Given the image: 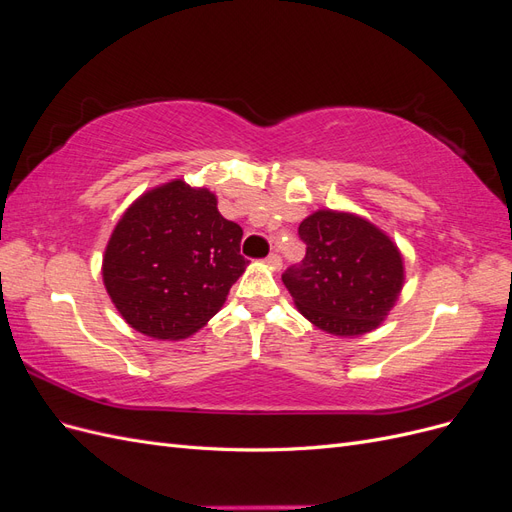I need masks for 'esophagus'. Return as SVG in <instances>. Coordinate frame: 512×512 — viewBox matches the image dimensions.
Returning a JSON list of instances; mask_svg holds the SVG:
<instances>
[{
  "label": "esophagus",
  "instance_id": "esophagus-1",
  "mask_svg": "<svg viewBox=\"0 0 512 512\" xmlns=\"http://www.w3.org/2000/svg\"><path fill=\"white\" fill-rule=\"evenodd\" d=\"M267 265H269L271 269H280V267H282V256L277 254V252H271V254L267 256Z\"/></svg>",
  "mask_w": 512,
  "mask_h": 512
}]
</instances>
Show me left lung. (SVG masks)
I'll return each instance as SVG.
<instances>
[{"label":"left lung","mask_w":512,"mask_h":512,"mask_svg":"<svg viewBox=\"0 0 512 512\" xmlns=\"http://www.w3.org/2000/svg\"><path fill=\"white\" fill-rule=\"evenodd\" d=\"M301 265L282 275L299 312L339 337L374 331L404 286V260L380 228L352 213L316 211L299 226Z\"/></svg>","instance_id":"obj_1"}]
</instances>
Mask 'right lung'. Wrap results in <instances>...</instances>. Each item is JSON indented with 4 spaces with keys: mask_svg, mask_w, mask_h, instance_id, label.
I'll list each match as a JSON object with an SVG mask.
<instances>
[{
    "mask_svg": "<svg viewBox=\"0 0 512 512\" xmlns=\"http://www.w3.org/2000/svg\"><path fill=\"white\" fill-rule=\"evenodd\" d=\"M243 230L218 198L175 179L143 194L106 245V292L132 329L183 339L205 327L245 271Z\"/></svg>",
    "mask_w": 512,
    "mask_h": 512,
    "instance_id": "right-lung-1",
    "label": "right lung"
}]
</instances>
